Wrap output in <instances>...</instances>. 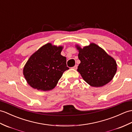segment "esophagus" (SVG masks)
<instances>
[{
  "label": "esophagus",
  "mask_w": 132,
  "mask_h": 132,
  "mask_svg": "<svg viewBox=\"0 0 132 132\" xmlns=\"http://www.w3.org/2000/svg\"><path fill=\"white\" fill-rule=\"evenodd\" d=\"M77 68H78V66L77 65H75L74 66H73V67H72V69H74V70H76V69H77Z\"/></svg>",
  "instance_id": "34e87169"
}]
</instances>
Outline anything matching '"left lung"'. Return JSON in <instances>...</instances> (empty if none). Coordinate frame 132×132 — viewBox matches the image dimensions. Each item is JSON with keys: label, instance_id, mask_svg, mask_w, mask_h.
Returning <instances> with one entry per match:
<instances>
[{"label": "left lung", "instance_id": "1", "mask_svg": "<svg viewBox=\"0 0 132 132\" xmlns=\"http://www.w3.org/2000/svg\"><path fill=\"white\" fill-rule=\"evenodd\" d=\"M75 47L80 61L77 71L85 82L91 87H100L112 80L117 71L114 58L93 43L82 48L78 44Z\"/></svg>", "mask_w": 132, "mask_h": 132}]
</instances>
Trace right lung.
Segmentation results:
<instances>
[{"mask_svg": "<svg viewBox=\"0 0 132 132\" xmlns=\"http://www.w3.org/2000/svg\"><path fill=\"white\" fill-rule=\"evenodd\" d=\"M62 49V46L48 43L30 57L24 66L23 74L30 87L43 91L55 88L63 73L69 69L66 58L61 54Z\"/></svg>", "mask_w": 132, "mask_h": 132, "instance_id": "1", "label": "right lung"}]
</instances>
